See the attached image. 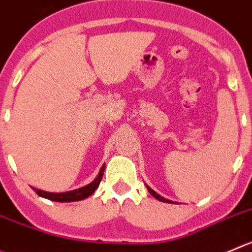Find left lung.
Wrapping results in <instances>:
<instances>
[{
	"instance_id": "obj_1",
	"label": "left lung",
	"mask_w": 252,
	"mask_h": 252,
	"mask_svg": "<svg viewBox=\"0 0 252 252\" xmlns=\"http://www.w3.org/2000/svg\"><path fill=\"white\" fill-rule=\"evenodd\" d=\"M146 187H147L148 191H150V193L152 194L153 196H155L156 199H158V200H159V202H163V203H169V204H176V203H174V202H172V200H169V199H166V198H163V196H162V195H159V194H158V193H156V191L153 190L152 188H150V187H148L147 184H146Z\"/></svg>"
}]
</instances>
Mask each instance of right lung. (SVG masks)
Returning <instances> with one entry per match:
<instances>
[{
    "mask_svg": "<svg viewBox=\"0 0 252 252\" xmlns=\"http://www.w3.org/2000/svg\"><path fill=\"white\" fill-rule=\"evenodd\" d=\"M105 171V164H102L101 168H100L99 174L96 176V178L89 183L88 186H84L81 188L74 189V190L70 191H63V193H50V191H44L40 190V189L33 188V190L38 194L42 198H45V199L53 200V202H59V203H68V202H78V200H83L88 196H90L92 194H94V191L96 190L97 187H99L100 182H101L102 176H104Z\"/></svg>",
    "mask_w": 252,
    "mask_h": 252,
    "instance_id": "obj_1",
    "label": "right lung"
}]
</instances>
